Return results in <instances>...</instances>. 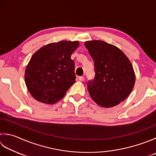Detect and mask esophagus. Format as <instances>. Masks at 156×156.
<instances>
[{"label":"esophagus","instance_id":"obj_1","mask_svg":"<svg viewBox=\"0 0 156 156\" xmlns=\"http://www.w3.org/2000/svg\"><path fill=\"white\" fill-rule=\"evenodd\" d=\"M78 80L80 81H83L84 80V76H80V77L78 78Z\"/></svg>","mask_w":156,"mask_h":156}]
</instances>
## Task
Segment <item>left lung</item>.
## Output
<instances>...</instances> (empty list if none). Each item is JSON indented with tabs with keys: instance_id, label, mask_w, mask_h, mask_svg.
<instances>
[{
	"instance_id": "8db88e82",
	"label": "left lung",
	"mask_w": 156,
	"mask_h": 156,
	"mask_svg": "<svg viewBox=\"0 0 156 156\" xmlns=\"http://www.w3.org/2000/svg\"><path fill=\"white\" fill-rule=\"evenodd\" d=\"M94 64L95 76L88 82L90 96L103 108L117 105L132 92L135 83L133 67L126 55L115 46L102 41L84 43Z\"/></svg>"
}]
</instances>
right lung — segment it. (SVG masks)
<instances>
[{
  "mask_svg": "<svg viewBox=\"0 0 156 156\" xmlns=\"http://www.w3.org/2000/svg\"><path fill=\"white\" fill-rule=\"evenodd\" d=\"M79 42L63 41L42 47L33 55L25 71L27 90L38 101L53 104L65 96L76 82L71 59Z\"/></svg>",
  "mask_w": 156,
  "mask_h": 156,
  "instance_id": "add662e5",
  "label": "right lung"
}]
</instances>
